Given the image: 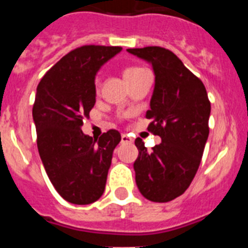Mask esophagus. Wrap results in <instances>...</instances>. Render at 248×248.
I'll use <instances>...</instances> for the list:
<instances>
[{"mask_svg": "<svg viewBox=\"0 0 248 248\" xmlns=\"http://www.w3.org/2000/svg\"><path fill=\"white\" fill-rule=\"evenodd\" d=\"M133 141H134V140H133V138L129 137V135H126V134L122 135V143L123 144H130V143H133Z\"/></svg>", "mask_w": 248, "mask_h": 248, "instance_id": "34e87169", "label": "esophagus"}]
</instances>
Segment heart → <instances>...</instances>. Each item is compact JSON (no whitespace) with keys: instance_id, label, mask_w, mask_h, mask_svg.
Returning <instances> with one entry per match:
<instances>
[{"instance_id":"1","label":"heart","mask_w":248,"mask_h":248,"mask_svg":"<svg viewBox=\"0 0 248 248\" xmlns=\"http://www.w3.org/2000/svg\"><path fill=\"white\" fill-rule=\"evenodd\" d=\"M144 72H146V69H144V68L137 67V65H130V67H126L125 69H124L123 76H124V79L128 82V80L133 79V78H135V77L143 74ZM99 87H100V79L97 77L95 80H94V88H95V92L99 91Z\"/></svg>"}]
</instances>
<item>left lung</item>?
<instances>
[{
    "instance_id": "obj_1",
    "label": "left lung",
    "mask_w": 248,
    "mask_h": 248,
    "mask_svg": "<svg viewBox=\"0 0 248 248\" xmlns=\"http://www.w3.org/2000/svg\"><path fill=\"white\" fill-rule=\"evenodd\" d=\"M126 50L153 65L155 87L145 117L151 119L148 130L161 138L153 151L135 139V181L145 199L168 202L186 191L200 166L211 104L203 83L171 50L156 46Z\"/></svg>"
}]
</instances>
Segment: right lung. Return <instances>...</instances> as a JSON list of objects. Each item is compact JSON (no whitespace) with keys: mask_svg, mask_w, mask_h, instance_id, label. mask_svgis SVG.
Wrapping results in <instances>:
<instances>
[{"mask_svg":"<svg viewBox=\"0 0 248 248\" xmlns=\"http://www.w3.org/2000/svg\"><path fill=\"white\" fill-rule=\"evenodd\" d=\"M122 47L82 46L43 76L33 115L37 146L50 183L65 201L88 205L104 192L115 146L122 137L109 130L93 140L82 131L95 104L94 79L99 68Z\"/></svg>","mask_w":248,"mask_h":248,"instance_id":"right-lung-1","label":"right lung"}]
</instances>
